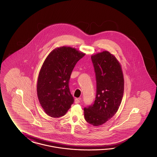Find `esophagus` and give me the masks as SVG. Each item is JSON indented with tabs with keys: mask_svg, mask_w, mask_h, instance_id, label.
Returning a JSON list of instances; mask_svg holds the SVG:
<instances>
[{
	"mask_svg": "<svg viewBox=\"0 0 157 157\" xmlns=\"http://www.w3.org/2000/svg\"><path fill=\"white\" fill-rule=\"evenodd\" d=\"M80 102V99H78V98H76L75 99V104H79Z\"/></svg>",
	"mask_w": 157,
	"mask_h": 157,
	"instance_id": "esophagus-1",
	"label": "esophagus"
}]
</instances>
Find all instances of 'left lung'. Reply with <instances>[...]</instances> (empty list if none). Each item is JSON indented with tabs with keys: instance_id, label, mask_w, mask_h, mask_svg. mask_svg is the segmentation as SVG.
Segmentation results:
<instances>
[{
	"instance_id": "8db88e82",
	"label": "left lung",
	"mask_w": 157,
	"mask_h": 157,
	"mask_svg": "<svg viewBox=\"0 0 157 157\" xmlns=\"http://www.w3.org/2000/svg\"><path fill=\"white\" fill-rule=\"evenodd\" d=\"M95 72L97 94L92 105L85 107L84 116L94 126L104 124L116 113L121 103L124 80L118 60L108 51L91 56Z\"/></svg>"
}]
</instances>
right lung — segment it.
Masks as SVG:
<instances>
[{"mask_svg":"<svg viewBox=\"0 0 157 157\" xmlns=\"http://www.w3.org/2000/svg\"><path fill=\"white\" fill-rule=\"evenodd\" d=\"M85 55L75 48L62 46L53 50L46 58L38 76L37 94L40 104L49 116H63L74 103L69 79L75 65Z\"/></svg>","mask_w":157,"mask_h":157,"instance_id":"right-lung-1","label":"right lung"}]
</instances>
